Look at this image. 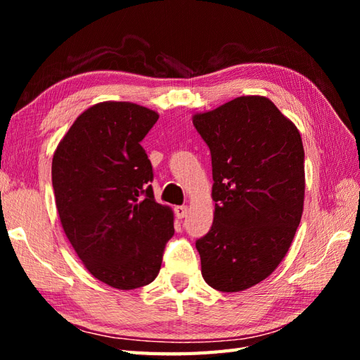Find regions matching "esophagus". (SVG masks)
<instances>
[{"label":"esophagus","mask_w":360,"mask_h":360,"mask_svg":"<svg viewBox=\"0 0 360 360\" xmlns=\"http://www.w3.org/2000/svg\"><path fill=\"white\" fill-rule=\"evenodd\" d=\"M187 212H188V207H187V205H178V207H174L176 217H178L179 219L186 218V217H187Z\"/></svg>","instance_id":"esophagus-1"}]
</instances>
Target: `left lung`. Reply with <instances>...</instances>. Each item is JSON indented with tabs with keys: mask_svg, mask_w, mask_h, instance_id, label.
Returning <instances> with one entry per match:
<instances>
[{
	"mask_svg": "<svg viewBox=\"0 0 360 360\" xmlns=\"http://www.w3.org/2000/svg\"><path fill=\"white\" fill-rule=\"evenodd\" d=\"M192 120L210 148L215 201L212 229L196 241L202 278L240 292L277 269L300 224L302 136L264 96L236 97Z\"/></svg>",
	"mask_w": 360,
	"mask_h": 360,
	"instance_id": "left-lung-1",
	"label": "left lung"
}]
</instances>
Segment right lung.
Masks as SVG:
<instances>
[{"label": "right lung", "mask_w": 360, "mask_h": 360, "mask_svg": "<svg viewBox=\"0 0 360 360\" xmlns=\"http://www.w3.org/2000/svg\"><path fill=\"white\" fill-rule=\"evenodd\" d=\"M159 114L131 102H101L75 119L52 158L63 231L88 272L129 290L158 277L173 210L155 201L141 141Z\"/></svg>", "instance_id": "right-lung-1"}]
</instances>
